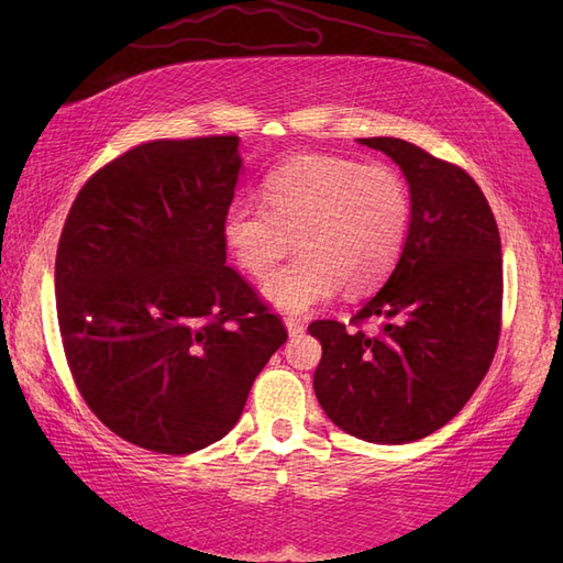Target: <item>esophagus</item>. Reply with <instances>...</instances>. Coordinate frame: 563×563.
Instances as JSON below:
<instances>
[{"instance_id": "34e87169", "label": "esophagus", "mask_w": 563, "mask_h": 563, "mask_svg": "<svg viewBox=\"0 0 563 563\" xmlns=\"http://www.w3.org/2000/svg\"><path fill=\"white\" fill-rule=\"evenodd\" d=\"M284 323H286V331H288V335H291V338L305 333V323L298 317H286Z\"/></svg>"}]
</instances>
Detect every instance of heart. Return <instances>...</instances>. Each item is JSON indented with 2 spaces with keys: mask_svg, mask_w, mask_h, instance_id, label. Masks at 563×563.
Segmentation results:
<instances>
[{
  "mask_svg": "<svg viewBox=\"0 0 563 563\" xmlns=\"http://www.w3.org/2000/svg\"><path fill=\"white\" fill-rule=\"evenodd\" d=\"M265 203L234 199L223 213L232 258L263 277L296 246L300 253L272 272L265 298L286 312H308L343 286L364 294L399 261L411 195L397 168L329 155H300L265 180Z\"/></svg>",
  "mask_w": 563,
  "mask_h": 563,
  "instance_id": "heart-1",
  "label": "heart"
}]
</instances>
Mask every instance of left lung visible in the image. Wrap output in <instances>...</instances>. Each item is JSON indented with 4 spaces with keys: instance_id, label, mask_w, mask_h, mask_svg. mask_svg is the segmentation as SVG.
<instances>
[{
    "instance_id": "8db88e82",
    "label": "left lung",
    "mask_w": 563,
    "mask_h": 563,
    "mask_svg": "<svg viewBox=\"0 0 563 563\" xmlns=\"http://www.w3.org/2000/svg\"><path fill=\"white\" fill-rule=\"evenodd\" d=\"M395 162L411 223L380 291L352 317L383 319L378 335L321 319L314 395L340 430L406 444L457 416L484 380L500 338V232L482 187L460 166L401 139H360Z\"/></svg>"
}]
</instances>
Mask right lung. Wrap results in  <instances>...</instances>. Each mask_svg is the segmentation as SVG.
Here are the masks:
<instances>
[{
	"label": "right lung",
	"mask_w": 563,
	"mask_h": 563,
	"mask_svg": "<svg viewBox=\"0 0 563 563\" xmlns=\"http://www.w3.org/2000/svg\"><path fill=\"white\" fill-rule=\"evenodd\" d=\"M240 172L236 135L152 141L93 174L67 213L56 253L67 366L98 420L141 449L187 455L223 439L288 338L225 265Z\"/></svg>",
	"instance_id": "obj_1"
}]
</instances>
